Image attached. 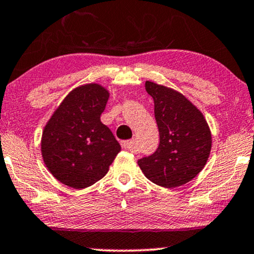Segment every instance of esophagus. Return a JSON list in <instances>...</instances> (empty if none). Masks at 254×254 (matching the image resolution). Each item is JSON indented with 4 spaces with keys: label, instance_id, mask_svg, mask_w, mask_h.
<instances>
[{
    "label": "esophagus",
    "instance_id": "1",
    "mask_svg": "<svg viewBox=\"0 0 254 254\" xmlns=\"http://www.w3.org/2000/svg\"><path fill=\"white\" fill-rule=\"evenodd\" d=\"M122 148L125 149V150H132L133 146H135V139H127V140H123L121 143Z\"/></svg>",
    "mask_w": 254,
    "mask_h": 254
}]
</instances>
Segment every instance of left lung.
<instances>
[{"mask_svg": "<svg viewBox=\"0 0 254 254\" xmlns=\"http://www.w3.org/2000/svg\"><path fill=\"white\" fill-rule=\"evenodd\" d=\"M154 99L155 118L160 131L157 150L138 161L146 179L164 188L186 185L208 160L212 133L202 112L173 88L145 81Z\"/></svg>", "mask_w": 254, "mask_h": 254, "instance_id": "obj_1", "label": "left lung"}]
</instances>
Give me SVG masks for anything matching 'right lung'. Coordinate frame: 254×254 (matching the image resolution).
<instances>
[{
  "label": "right lung",
  "instance_id": "1",
  "mask_svg": "<svg viewBox=\"0 0 254 254\" xmlns=\"http://www.w3.org/2000/svg\"><path fill=\"white\" fill-rule=\"evenodd\" d=\"M110 97L99 84L72 90L42 131L41 154L58 181L82 189L99 181L121 151L114 133L100 122Z\"/></svg>",
  "mask_w": 254,
  "mask_h": 254
}]
</instances>
